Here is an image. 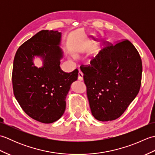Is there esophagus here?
<instances>
[{
  "label": "esophagus",
  "mask_w": 155,
  "mask_h": 155,
  "mask_svg": "<svg viewBox=\"0 0 155 155\" xmlns=\"http://www.w3.org/2000/svg\"><path fill=\"white\" fill-rule=\"evenodd\" d=\"M78 79L79 81H83V73L81 71L78 72Z\"/></svg>",
  "instance_id": "1"
}]
</instances>
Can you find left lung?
<instances>
[{
    "label": "left lung",
    "instance_id": "obj_1",
    "mask_svg": "<svg viewBox=\"0 0 155 155\" xmlns=\"http://www.w3.org/2000/svg\"><path fill=\"white\" fill-rule=\"evenodd\" d=\"M81 70L92 114L98 120L120 117L139 92L142 61L128 40L106 46Z\"/></svg>",
    "mask_w": 155,
    "mask_h": 155
}]
</instances>
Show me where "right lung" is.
<instances>
[{
    "mask_svg": "<svg viewBox=\"0 0 155 155\" xmlns=\"http://www.w3.org/2000/svg\"><path fill=\"white\" fill-rule=\"evenodd\" d=\"M61 38L58 31L38 32L18 48L13 62L16 99L26 114L42 123H54L62 116L71 84L78 78L77 69L69 73L61 69ZM35 56L42 58L43 67H35Z\"/></svg>",
    "mask_w": 155,
    "mask_h": 155,
    "instance_id": "obj_1",
    "label": "right lung"
}]
</instances>
